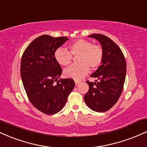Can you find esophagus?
<instances>
[{
  "label": "esophagus",
  "mask_w": 147,
  "mask_h": 147,
  "mask_svg": "<svg viewBox=\"0 0 147 147\" xmlns=\"http://www.w3.org/2000/svg\"><path fill=\"white\" fill-rule=\"evenodd\" d=\"M75 84L76 85H77V84H79L80 83V81H78V80H75Z\"/></svg>",
  "instance_id": "obj_1"
}]
</instances>
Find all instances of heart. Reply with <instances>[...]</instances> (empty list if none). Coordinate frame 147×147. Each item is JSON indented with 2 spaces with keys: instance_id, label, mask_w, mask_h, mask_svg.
Returning <instances> with one entry per match:
<instances>
[{
  "instance_id": "obj_1",
  "label": "heart",
  "mask_w": 147,
  "mask_h": 147,
  "mask_svg": "<svg viewBox=\"0 0 147 147\" xmlns=\"http://www.w3.org/2000/svg\"><path fill=\"white\" fill-rule=\"evenodd\" d=\"M70 52L64 48L55 50L54 56L59 64L63 66L69 65L72 61V56H77V65H72L65 69L63 75L67 78L80 79L90 71L100 66L104 59V50L99 45L92 44L85 39H78L68 45Z\"/></svg>"
}]
</instances>
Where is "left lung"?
I'll use <instances>...</instances> for the list:
<instances>
[{
	"mask_svg": "<svg viewBox=\"0 0 147 147\" xmlns=\"http://www.w3.org/2000/svg\"><path fill=\"white\" fill-rule=\"evenodd\" d=\"M88 36L100 42L104 59L102 65L90 75L98 81H86L89 90L84 95V101L92 111L105 112L116 104L122 92L126 73V60L121 49L110 38L100 34Z\"/></svg>",
	"mask_w": 147,
	"mask_h": 147,
	"instance_id": "left-lung-1",
	"label": "left lung"
}]
</instances>
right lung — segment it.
Returning <instances> with one entry per match:
<instances>
[{
    "mask_svg": "<svg viewBox=\"0 0 147 147\" xmlns=\"http://www.w3.org/2000/svg\"><path fill=\"white\" fill-rule=\"evenodd\" d=\"M68 40L66 36L42 35L27 47L21 61L23 86L32 104L46 115L63 109L75 87L72 79H61L62 69L55 60V50Z\"/></svg>",
    "mask_w": 147,
    "mask_h": 147,
    "instance_id": "obj_1",
    "label": "right lung"
}]
</instances>
